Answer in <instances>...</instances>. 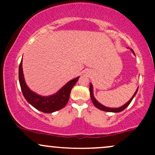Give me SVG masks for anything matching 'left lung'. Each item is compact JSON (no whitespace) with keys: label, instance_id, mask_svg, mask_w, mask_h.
<instances>
[{"label":"left lung","instance_id":"8db88e82","mask_svg":"<svg viewBox=\"0 0 155 155\" xmlns=\"http://www.w3.org/2000/svg\"><path fill=\"white\" fill-rule=\"evenodd\" d=\"M130 50L132 51V52L135 54L134 51H133V49H130ZM138 88H137L136 91L135 92L134 95H133V97L130 98V100H129V101H127V102L125 104H124L123 106H121V107H119V108H108V107H106V106H104V105H102L101 104H100V103H99L98 101L96 100L95 97H94V95H93V87H92V84L91 83L90 84V97H91L92 103H93V104L95 105V107L97 108H99V109L101 110V111H108V112H114V113H117V112L122 111L124 109V108H127V106H129V104L131 103V101H132V100L133 99V97H135V95H136L137 92H138Z\"/></svg>","mask_w":155,"mask_h":155}]
</instances>
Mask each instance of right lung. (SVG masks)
<instances>
[{"instance_id":"obj_1","label":"right lung","mask_w":155,"mask_h":155,"mask_svg":"<svg viewBox=\"0 0 155 155\" xmlns=\"http://www.w3.org/2000/svg\"><path fill=\"white\" fill-rule=\"evenodd\" d=\"M79 76L71 80L54 95L49 96L39 95L33 92L26 84L22 71V59L19 66V81L25 98L31 106L38 111L50 114L65 107L68 101L73 87L79 80Z\"/></svg>"}]
</instances>
